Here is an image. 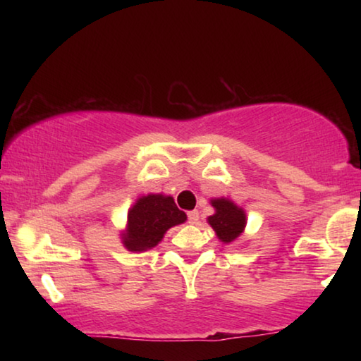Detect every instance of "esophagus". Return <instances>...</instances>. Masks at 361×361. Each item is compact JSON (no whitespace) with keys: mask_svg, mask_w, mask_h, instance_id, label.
I'll use <instances>...</instances> for the list:
<instances>
[{"mask_svg":"<svg viewBox=\"0 0 361 361\" xmlns=\"http://www.w3.org/2000/svg\"><path fill=\"white\" fill-rule=\"evenodd\" d=\"M188 221L191 223V224H197V221H199V212L197 210L188 212Z\"/></svg>","mask_w":361,"mask_h":361,"instance_id":"34e87169","label":"esophagus"}]
</instances>
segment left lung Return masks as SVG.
Segmentation results:
<instances>
[{"instance_id": "8db88e82", "label": "left lung", "mask_w": 361, "mask_h": 361, "mask_svg": "<svg viewBox=\"0 0 361 361\" xmlns=\"http://www.w3.org/2000/svg\"><path fill=\"white\" fill-rule=\"evenodd\" d=\"M212 205L215 213L207 218V221L216 232L218 239L223 243L234 242L245 229L247 216L240 207H237L232 200L219 197L212 199Z\"/></svg>"}]
</instances>
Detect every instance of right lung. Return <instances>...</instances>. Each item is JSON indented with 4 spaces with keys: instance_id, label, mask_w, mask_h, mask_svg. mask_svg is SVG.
Listing matches in <instances>:
<instances>
[{
    "instance_id": "add662e5",
    "label": "right lung",
    "mask_w": 361,
    "mask_h": 361,
    "mask_svg": "<svg viewBox=\"0 0 361 361\" xmlns=\"http://www.w3.org/2000/svg\"><path fill=\"white\" fill-rule=\"evenodd\" d=\"M186 221V213L176 207L173 197L148 194L137 199L127 213V229L121 234L129 252H146L154 248L166 232Z\"/></svg>"
}]
</instances>
